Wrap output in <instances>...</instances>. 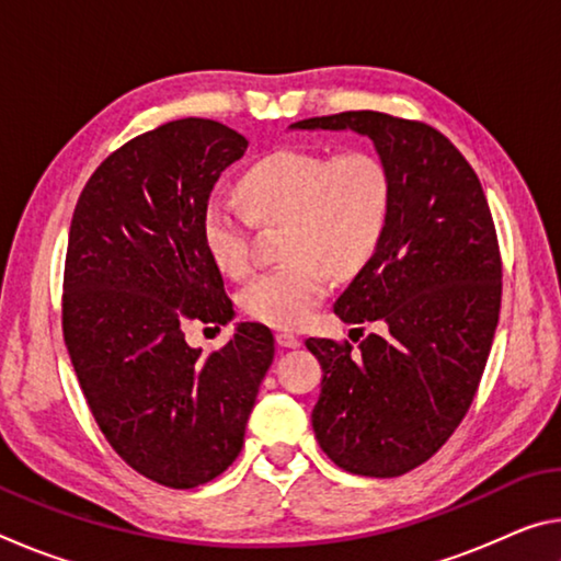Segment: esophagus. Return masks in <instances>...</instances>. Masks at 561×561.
I'll return each instance as SVG.
<instances>
[{"mask_svg": "<svg viewBox=\"0 0 561 561\" xmlns=\"http://www.w3.org/2000/svg\"><path fill=\"white\" fill-rule=\"evenodd\" d=\"M277 344L282 346V348H297L301 341H299V336H294V334H289V331H277Z\"/></svg>", "mask_w": 561, "mask_h": 561, "instance_id": "obj_1", "label": "esophagus"}]
</instances>
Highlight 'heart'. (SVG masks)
Masks as SVG:
<instances>
[{
	"instance_id": "1",
	"label": "heart",
	"mask_w": 561,
	"mask_h": 561,
	"mask_svg": "<svg viewBox=\"0 0 561 561\" xmlns=\"http://www.w3.org/2000/svg\"><path fill=\"white\" fill-rule=\"evenodd\" d=\"M240 205L210 197L203 240L227 274L250 267L252 220H287L284 262L254 277L240 294L247 317L274 329H299L329 294L331 279L354 277L381 250L393 215L391 170L376 153H321L282 148L242 175Z\"/></svg>"
}]
</instances>
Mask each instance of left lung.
<instances>
[{
  "label": "left lung",
  "mask_w": 561,
  "mask_h": 561,
  "mask_svg": "<svg viewBox=\"0 0 561 561\" xmlns=\"http://www.w3.org/2000/svg\"><path fill=\"white\" fill-rule=\"evenodd\" d=\"M291 128L354 130L393 178L381 250L334 304L346 324L378 321L358 351L307 339L321 393L317 440L339 468L398 478L438 453L478 393L502 299L495 222L468 160L428 123L378 111L307 118Z\"/></svg>",
  "instance_id": "left-lung-1"
}]
</instances>
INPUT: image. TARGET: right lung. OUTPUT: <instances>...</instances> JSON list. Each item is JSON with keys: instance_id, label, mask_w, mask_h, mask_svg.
I'll return each mask as SVG.
<instances>
[{"instance_id": "right-lung-1", "label": "right lung", "mask_w": 561, "mask_h": 561, "mask_svg": "<svg viewBox=\"0 0 561 561\" xmlns=\"http://www.w3.org/2000/svg\"><path fill=\"white\" fill-rule=\"evenodd\" d=\"M244 150L217 121L163 123L93 170L69 230L61 324L81 391L111 448L173 490L234 462L274 358L272 331L252 321L207 356L183 331L234 317L203 207Z\"/></svg>"}]
</instances>
